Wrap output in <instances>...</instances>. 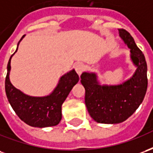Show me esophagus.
I'll return each instance as SVG.
<instances>
[{"label":"esophagus","instance_id":"obj_1","mask_svg":"<svg viewBox=\"0 0 153 153\" xmlns=\"http://www.w3.org/2000/svg\"><path fill=\"white\" fill-rule=\"evenodd\" d=\"M74 69L76 70L77 74L80 75L81 74L83 73V70H84V65H83V63H81V62H79V63H77L75 65H74Z\"/></svg>","mask_w":153,"mask_h":153}]
</instances>
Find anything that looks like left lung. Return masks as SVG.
<instances>
[{"label":"left lung","instance_id":"left-lung-1","mask_svg":"<svg viewBox=\"0 0 153 153\" xmlns=\"http://www.w3.org/2000/svg\"><path fill=\"white\" fill-rule=\"evenodd\" d=\"M119 35L130 49V58L137 67L133 76L117 85L101 84L93 72H83L80 76L85 88L87 109L97 123L119 124L126 120L143 102L147 92L148 68L144 55L128 32L119 29Z\"/></svg>","mask_w":153,"mask_h":153}]
</instances>
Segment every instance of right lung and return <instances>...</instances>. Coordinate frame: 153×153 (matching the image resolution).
Returning <instances> with one entry per match:
<instances>
[{
  "mask_svg": "<svg viewBox=\"0 0 153 153\" xmlns=\"http://www.w3.org/2000/svg\"><path fill=\"white\" fill-rule=\"evenodd\" d=\"M25 37L24 35L18 42L15 52L18 50L19 42ZM15 53L9 60L5 83V93L10 106L20 120L30 126L37 128L56 126L60 123L62 117L61 106L73 87L79 82V77L75 70H70L60 77L56 87L49 95L29 96L17 89L10 83V60Z\"/></svg>",
  "mask_w": 153,
  "mask_h": 153,
  "instance_id": "1",
  "label": "right lung"
}]
</instances>
